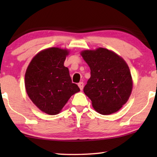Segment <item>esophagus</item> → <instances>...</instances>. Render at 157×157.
<instances>
[{
	"label": "esophagus",
	"mask_w": 157,
	"mask_h": 157,
	"mask_svg": "<svg viewBox=\"0 0 157 157\" xmlns=\"http://www.w3.org/2000/svg\"><path fill=\"white\" fill-rule=\"evenodd\" d=\"M78 87L80 88V89L81 90H83V82H80V83H78Z\"/></svg>",
	"instance_id": "34e87169"
}]
</instances>
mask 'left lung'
<instances>
[{
  "label": "left lung",
  "instance_id": "8db88e82",
  "mask_svg": "<svg viewBox=\"0 0 157 157\" xmlns=\"http://www.w3.org/2000/svg\"><path fill=\"white\" fill-rule=\"evenodd\" d=\"M81 55L91 69V77L83 91L98 113L117 112L127 102L133 82L126 61L113 51L98 48L85 50Z\"/></svg>",
  "mask_w": 157,
  "mask_h": 157
}]
</instances>
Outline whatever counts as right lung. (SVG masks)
<instances>
[{"label":"right lung","instance_id":"add662e5","mask_svg":"<svg viewBox=\"0 0 157 157\" xmlns=\"http://www.w3.org/2000/svg\"><path fill=\"white\" fill-rule=\"evenodd\" d=\"M68 53L56 47L43 50L33 57L25 71L28 96L40 111L49 115L59 113L71 96L80 91L63 65Z\"/></svg>","mask_w":157,"mask_h":157}]
</instances>
